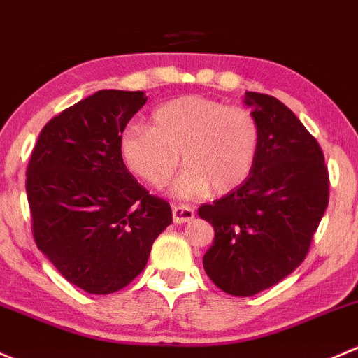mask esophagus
I'll use <instances>...</instances> for the list:
<instances>
[{"label": "esophagus", "instance_id": "esophagus-1", "mask_svg": "<svg viewBox=\"0 0 358 358\" xmlns=\"http://www.w3.org/2000/svg\"><path fill=\"white\" fill-rule=\"evenodd\" d=\"M172 219L176 224L189 222L194 219V208L189 205H174L172 206Z\"/></svg>", "mask_w": 358, "mask_h": 358}]
</instances>
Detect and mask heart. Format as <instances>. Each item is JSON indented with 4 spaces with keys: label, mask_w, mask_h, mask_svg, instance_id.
I'll return each mask as SVG.
<instances>
[{
    "label": "heart",
    "mask_w": 358,
    "mask_h": 358,
    "mask_svg": "<svg viewBox=\"0 0 358 358\" xmlns=\"http://www.w3.org/2000/svg\"><path fill=\"white\" fill-rule=\"evenodd\" d=\"M260 150V125L243 106L205 96H180L157 106L150 127L129 125L119 141L124 165L146 184L164 187L187 164L172 193L226 194L252 174Z\"/></svg>",
    "instance_id": "1"
}]
</instances>
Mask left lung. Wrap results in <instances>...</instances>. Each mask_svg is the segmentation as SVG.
Masks as SVG:
<instances>
[{
    "label": "left lung",
    "mask_w": 358,
    "mask_h": 358,
    "mask_svg": "<svg viewBox=\"0 0 358 358\" xmlns=\"http://www.w3.org/2000/svg\"><path fill=\"white\" fill-rule=\"evenodd\" d=\"M260 125L250 178L198 215L215 231L206 275L226 293L253 296L301 264L329 201V174L314 136L274 96L246 91Z\"/></svg>",
    "instance_id": "obj_1"
}]
</instances>
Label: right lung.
Masks as SVG:
<instances>
[{"mask_svg": "<svg viewBox=\"0 0 358 358\" xmlns=\"http://www.w3.org/2000/svg\"><path fill=\"white\" fill-rule=\"evenodd\" d=\"M146 99L143 91L91 94L44 125L29 162L36 245L91 294L127 286L172 222L171 205L129 174L119 152L125 125Z\"/></svg>", "mask_w": 358, "mask_h": 358, "instance_id": "obj_1", "label": "right lung"}]
</instances>
